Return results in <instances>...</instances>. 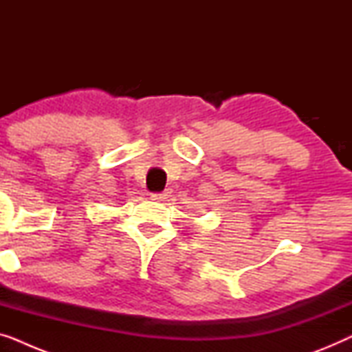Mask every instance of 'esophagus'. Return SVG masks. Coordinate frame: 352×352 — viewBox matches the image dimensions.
<instances>
[{
  "label": "esophagus",
  "instance_id": "obj_1",
  "mask_svg": "<svg viewBox=\"0 0 352 352\" xmlns=\"http://www.w3.org/2000/svg\"><path fill=\"white\" fill-rule=\"evenodd\" d=\"M168 197H170V190H163V192H153V194H151V199L152 200H157V201H163L166 200Z\"/></svg>",
  "mask_w": 352,
  "mask_h": 352
}]
</instances>
